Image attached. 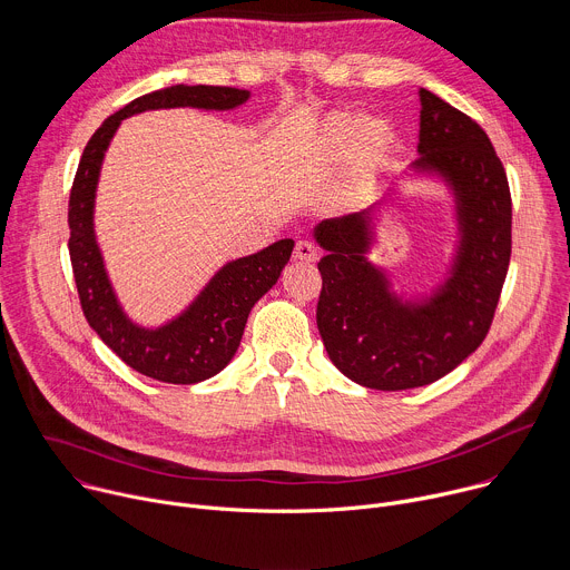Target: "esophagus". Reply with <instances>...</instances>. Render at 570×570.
<instances>
[{
    "label": "esophagus",
    "mask_w": 570,
    "mask_h": 570,
    "mask_svg": "<svg viewBox=\"0 0 570 570\" xmlns=\"http://www.w3.org/2000/svg\"><path fill=\"white\" fill-rule=\"evenodd\" d=\"M293 257H295L297 262H315V259H317V250H315V246H313L311 240H297V243H295Z\"/></svg>",
    "instance_id": "esophagus-1"
}]
</instances>
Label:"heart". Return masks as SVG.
I'll use <instances>...</instances> for the list:
<instances>
[{
  "mask_svg": "<svg viewBox=\"0 0 570 570\" xmlns=\"http://www.w3.org/2000/svg\"><path fill=\"white\" fill-rule=\"evenodd\" d=\"M394 130L383 119H363L361 115L341 112L332 117L320 135V155L324 159H341L352 148L365 167H379L390 155Z\"/></svg>",
  "mask_w": 570,
  "mask_h": 570,
  "instance_id": "heart-1",
  "label": "heart"
}]
</instances>
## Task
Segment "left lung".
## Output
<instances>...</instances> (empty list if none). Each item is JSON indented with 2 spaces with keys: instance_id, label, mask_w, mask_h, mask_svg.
Here are the masks:
<instances>
[{
  "instance_id": "1",
  "label": "left lung",
  "mask_w": 570,
  "mask_h": 570,
  "mask_svg": "<svg viewBox=\"0 0 570 570\" xmlns=\"http://www.w3.org/2000/svg\"><path fill=\"white\" fill-rule=\"evenodd\" d=\"M420 159L413 171L442 178L455 198L458 250L444 284L403 302L367 262L374 207L315 225L324 250L317 330L332 363L358 385H429L473 354L492 327L512 255V198L487 132L464 112L420 88Z\"/></svg>"
}]
</instances>
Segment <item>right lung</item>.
<instances>
[{
    "instance_id": "obj_1",
    "label": "right lung",
    "mask_w": 570,
    "mask_h": 570,
    "mask_svg": "<svg viewBox=\"0 0 570 570\" xmlns=\"http://www.w3.org/2000/svg\"><path fill=\"white\" fill-rule=\"evenodd\" d=\"M248 90L216 86H171L144 95L108 117L90 137L78 161L69 194V259L78 299L90 327L135 372L161 383L189 385L218 374L236 354L250 308L279 279L295 240L225 264L200 295L171 322L157 330L135 324L117 302L95 236V196L101 161L121 119L159 108L232 110L246 104Z\"/></svg>"
}]
</instances>
